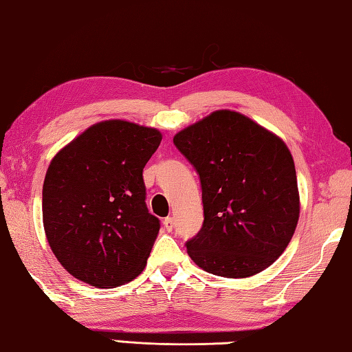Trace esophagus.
<instances>
[{
	"label": "esophagus",
	"instance_id": "esophagus-1",
	"mask_svg": "<svg viewBox=\"0 0 352 352\" xmlns=\"http://www.w3.org/2000/svg\"><path fill=\"white\" fill-rule=\"evenodd\" d=\"M163 226L167 232H172L174 230V219H172V217H166L163 221Z\"/></svg>",
	"mask_w": 352,
	"mask_h": 352
}]
</instances>
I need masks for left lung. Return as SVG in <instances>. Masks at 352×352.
Instances as JSON below:
<instances>
[{"label":"left lung","mask_w":352,"mask_h":352,"mask_svg":"<svg viewBox=\"0 0 352 352\" xmlns=\"http://www.w3.org/2000/svg\"><path fill=\"white\" fill-rule=\"evenodd\" d=\"M174 144L202 186L204 226L186 241L194 263L228 278L274 263L299 219L296 169L285 142L244 114L219 109L178 131Z\"/></svg>","instance_id":"8db88e82"}]
</instances>
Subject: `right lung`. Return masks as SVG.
<instances>
[{
	"mask_svg": "<svg viewBox=\"0 0 352 352\" xmlns=\"http://www.w3.org/2000/svg\"><path fill=\"white\" fill-rule=\"evenodd\" d=\"M161 139L156 128L104 120L50 163L43 228L56 258L78 280L114 288L146 267L160 219L147 210L142 170Z\"/></svg>",
	"mask_w": 352,
	"mask_h": 352,
	"instance_id": "1",
	"label": "right lung"
}]
</instances>
